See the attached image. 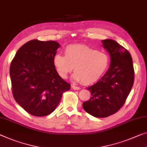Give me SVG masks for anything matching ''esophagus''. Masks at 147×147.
I'll return each instance as SVG.
<instances>
[{
  "mask_svg": "<svg viewBox=\"0 0 147 147\" xmlns=\"http://www.w3.org/2000/svg\"><path fill=\"white\" fill-rule=\"evenodd\" d=\"M71 87H72V88L74 89V90H80V87L76 86H74V85H72Z\"/></svg>",
  "mask_w": 147,
  "mask_h": 147,
  "instance_id": "1",
  "label": "esophagus"
}]
</instances>
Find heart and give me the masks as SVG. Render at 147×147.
I'll return each mask as SVG.
<instances>
[{"label":"heart","mask_w":147,"mask_h":147,"mask_svg":"<svg viewBox=\"0 0 147 147\" xmlns=\"http://www.w3.org/2000/svg\"><path fill=\"white\" fill-rule=\"evenodd\" d=\"M65 56L56 54L53 64L63 78H66L74 67L73 78L84 84L95 82L108 66L109 58L104 53L83 45H69L65 47Z\"/></svg>","instance_id":"obj_1"}]
</instances>
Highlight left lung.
I'll list each match as a JSON object with an SVG mask.
<instances>
[{
  "mask_svg": "<svg viewBox=\"0 0 147 147\" xmlns=\"http://www.w3.org/2000/svg\"><path fill=\"white\" fill-rule=\"evenodd\" d=\"M102 42L110 55V67L96 84L87 88L91 98L82 104L84 110L96 117H108L123 106L135 76L129 52L113 39Z\"/></svg>",
  "mask_w": 147,
  "mask_h": 147,
  "instance_id": "obj_1",
  "label": "left lung"
}]
</instances>
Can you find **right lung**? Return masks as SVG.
I'll return each instance as SVG.
<instances>
[{
  "instance_id": "add662e5",
  "label": "right lung",
  "mask_w": 147,
  "mask_h": 147,
  "mask_svg": "<svg viewBox=\"0 0 147 147\" xmlns=\"http://www.w3.org/2000/svg\"><path fill=\"white\" fill-rule=\"evenodd\" d=\"M60 44L34 39L18 50L10 75L13 96L28 113L41 117L53 111L71 84L63 79L53 64Z\"/></svg>"
}]
</instances>
